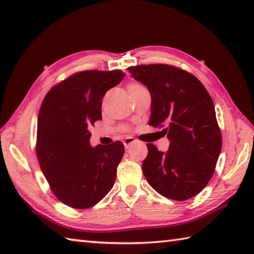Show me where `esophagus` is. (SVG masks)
<instances>
[{
    "label": "esophagus",
    "instance_id": "obj_1",
    "mask_svg": "<svg viewBox=\"0 0 254 254\" xmlns=\"http://www.w3.org/2000/svg\"><path fill=\"white\" fill-rule=\"evenodd\" d=\"M135 142H136V139L133 138V137H127V138L123 139V144H124V147H126V149L130 148L131 145L134 144Z\"/></svg>",
    "mask_w": 254,
    "mask_h": 254
}]
</instances>
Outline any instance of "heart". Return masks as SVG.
<instances>
[{
	"mask_svg": "<svg viewBox=\"0 0 254 254\" xmlns=\"http://www.w3.org/2000/svg\"><path fill=\"white\" fill-rule=\"evenodd\" d=\"M141 88H144V87L139 84H137V83H131L130 85H128V91H130V93H132V91L141 89Z\"/></svg>",
	"mask_w": 254,
	"mask_h": 254,
	"instance_id": "heart-1",
	"label": "heart"
}]
</instances>
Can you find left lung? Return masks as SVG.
<instances>
[{"mask_svg":"<svg viewBox=\"0 0 254 254\" xmlns=\"http://www.w3.org/2000/svg\"><path fill=\"white\" fill-rule=\"evenodd\" d=\"M128 71L152 97L148 124L163 128L170 142L167 152L147 144L145 178L155 191L175 201L195 196L212 178L222 150L212 98L195 76L175 66L149 64Z\"/></svg>","mask_w":254,"mask_h":254,"instance_id":"left-lung-1","label":"left lung"}]
</instances>
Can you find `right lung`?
<instances>
[{
	"label": "right lung",
	"mask_w": 254,
	"mask_h": 254,
	"mask_svg": "<svg viewBox=\"0 0 254 254\" xmlns=\"http://www.w3.org/2000/svg\"><path fill=\"white\" fill-rule=\"evenodd\" d=\"M126 76L117 71H84L55 86L42 102L37 124V157L52 192L73 208H89L115 185L124 146L89 143V127L101 120L107 90Z\"/></svg>",
	"instance_id": "right-lung-1"
}]
</instances>
